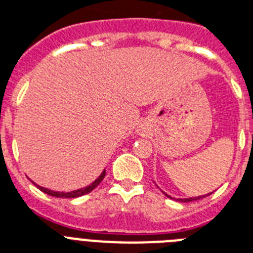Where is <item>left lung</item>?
<instances>
[{
  "label": "left lung",
  "mask_w": 253,
  "mask_h": 253,
  "mask_svg": "<svg viewBox=\"0 0 253 253\" xmlns=\"http://www.w3.org/2000/svg\"><path fill=\"white\" fill-rule=\"evenodd\" d=\"M208 195H211V194H208ZM166 196H168V198H170L169 195H166ZM203 198H205V196H199V198H190V199H178V200L182 201V203H188V201L199 200V199H203Z\"/></svg>",
  "instance_id": "obj_1"
}]
</instances>
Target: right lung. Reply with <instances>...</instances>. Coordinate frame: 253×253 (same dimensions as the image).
Masks as SVG:
<instances>
[{"label":"right lung","mask_w":253,"mask_h":253,"mask_svg":"<svg viewBox=\"0 0 253 253\" xmlns=\"http://www.w3.org/2000/svg\"><path fill=\"white\" fill-rule=\"evenodd\" d=\"M104 176H105V170H104V171L101 173V175L98 176L97 179L94 180V182H92L89 186L84 187V188H80V190H77V191H71V192H57V191L48 190V188H44V187H40V186H38V188L40 191H42V192H45V194L50 195V196H54V198H63V199L79 198V196H82V195H85L88 194V192H91L92 190H94L98 184L101 183V180L104 179Z\"/></svg>","instance_id":"add662e5"}]
</instances>
